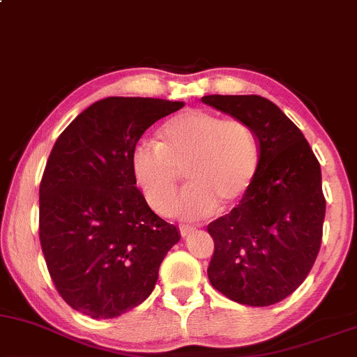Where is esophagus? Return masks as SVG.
Returning a JSON list of instances; mask_svg holds the SVG:
<instances>
[{
  "instance_id": "esophagus-1",
  "label": "esophagus",
  "mask_w": 357,
  "mask_h": 357,
  "mask_svg": "<svg viewBox=\"0 0 357 357\" xmlns=\"http://www.w3.org/2000/svg\"><path fill=\"white\" fill-rule=\"evenodd\" d=\"M179 233H181V236L184 238V236L195 233V227H192V226H179Z\"/></svg>"
}]
</instances>
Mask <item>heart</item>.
<instances>
[{
	"mask_svg": "<svg viewBox=\"0 0 357 357\" xmlns=\"http://www.w3.org/2000/svg\"><path fill=\"white\" fill-rule=\"evenodd\" d=\"M259 143L244 119L186 109L162 124L160 141H141L131 154L132 178L158 214L169 213L184 179L190 188L176 204L188 220L234 208L255 183Z\"/></svg>",
	"mask_w": 357,
	"mask_h": 357,
	"instance_id": "obj_1",
	"label": "heart"
}]
</instances>
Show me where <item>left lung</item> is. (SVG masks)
<instances>
[{
	"instance_id": "8db88e82",
	"label": "left lung",
	"mask_w": 357,
	"mask_h": 357,
	"mask_svg": "<svg viewBox=\"0 0 357 357\" xmlns=\"http://www.w3.org/2000/svg\"><path fill=\"white\" fill-rule=\"evenodd\" d=\"M201 100L244 119L259 143V167L248 195L208 225L214 239L208 278L231 301L271 306L303 284L319 252L326 214L319 161L301 130L266 98Z\"/></svg>"
}]
</instances>
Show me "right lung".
<instances>
[{"mask_svg": "<svg viewBox=\"0 0 357 357\" xmlns=\"http://www.w3.org/2000/svg\"><path fill=\"white\" fill-rule=\"evenodd\" d=\"M183 101L111 96L59 135L40 184V243L50 276L73 309L108 319L151 294L179 241L136 188L131 154L158 119Z\"/></svg>", "mask_w": 357, "mask_h": 357, "instance_id": "obj_1", "label": "right lung"}]
</instances>
